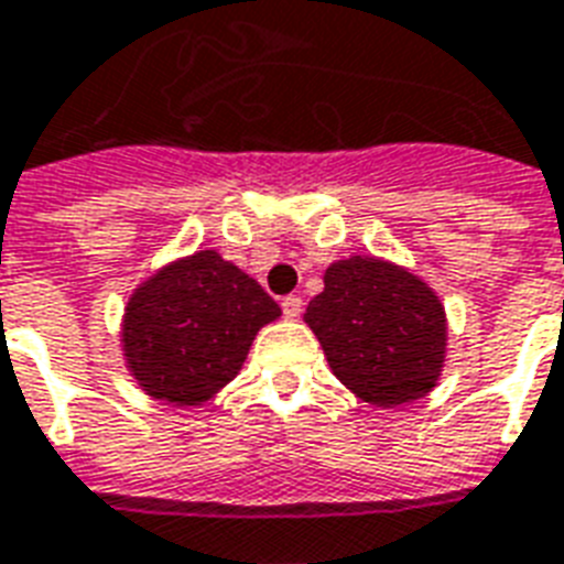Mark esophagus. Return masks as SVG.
<instances>
[{
	"instance_id": "obj_1",
	"label": "esophagus",
	"mask_w": 564,
	"mask_h": 564,
	"mask_svg": "<svg viewBox=\"0 0 564 564\" xmlns=\"http://www.w3.org/2000/svg\"><path fill=\"white\" fill-rule=\"evenodd\" d=\"M281 307H283V316H286V319H299V316H302V307H304L302 295H286V299L281 302Z\"/></svg>"
}]
</instances>
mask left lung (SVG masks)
<instances>
[{
	"label": "left lung",
	"mask_w": 564,
	"mask_h": 564,
	"mask_svg": "<svg viewBox=\"0 0 564 564\" xmlns=\"http://www.w3.org/2000/svg\"><path fill=\"white\" fill-rule=\"evenodd\" d=\"M304 323L335 377L365 403L400 406L424 398L440 379L445 307L400 265L373 257L332 262Z\"/></svg>",
	"instance_id": "left-lung-1"
}]
</instances>
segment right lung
<instances>
[{
	"label": "right lung",
	"mask_w": 564,
	"mask_h": 564,
	"mask_svg": "<svg viewBox=\"0 0 564 564\" xmlns=\"http://www.w3.org/2000/svg\"><path fill=\"white\" fill-rule=\"evenodd\" d=\"M281 307L260 283L199 250L158 271L124 311L122 344L145 394L199 406L241 370L262 325Z\"/></svg>",
	"instance_id": "1"
}]
</instances>
